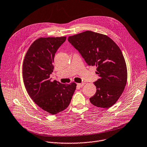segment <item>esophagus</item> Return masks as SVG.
<instances>
[{"label":"esophagus","instance_id":"34e87169","mask_svg":"<svg viewBox=\"0 0 147 147\" xmlns=\"http://www.w3.org/2000/svg\"><path fill=\"white\" fill-rule=\"evenodd\" d=\"M78 86L79 87H82L84 85V83H80V84H77Z\"/></svg>","mask_w":147,"mask_h":147}]
</instances>
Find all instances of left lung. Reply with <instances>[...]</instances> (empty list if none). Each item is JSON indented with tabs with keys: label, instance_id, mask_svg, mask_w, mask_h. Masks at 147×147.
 I'll return each instance as SVG.
<instances>
[{
	"label": "left lung",
	"instance_id": "obj_1",
	"mask_svg": "<svg viewBox=\"0 0 147 147\" xmlns=\"http://www.w3.org/2000/svg\"><path fill=\"white\" fill-rule=\"evenodd\" d=\"M69 42L80 53L88 65L96 66L99 79L94 82L97 90L90 98L94 106L108 108L122 94L127 81V68L123 54L109 36L92 31L70 36Z\"/></svg>",
	"mask_w": 147,
	"mask_h": 147
}]
</instances>
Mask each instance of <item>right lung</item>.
Listing matches in <instances>:
<instances>
[{"label":"right lung","mask_w":147,"mask_h":147,"mask_svg":"<svg viewBox=\"0 0 147 147\" xmlns=\"http://www.w3.org/2000/svg\"><path fill=\"white\" fill-rule=\"evenodd\" d=\"M66 36L40 37L28 48L23 60L22 74L26 89L33 101L51 115L66 109L76 89L69 84L51 81L55 53Z\"/></svg>","instance_id":"1"}]
</instances>
